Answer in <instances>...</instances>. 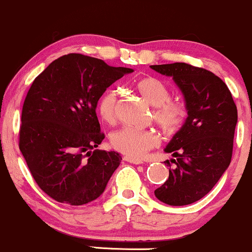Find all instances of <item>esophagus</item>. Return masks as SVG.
Here are the masks:
<instances>
[{
  "mask_svg": "<svg viewBox=\"0 0 252 252\" xmlns=\"http://www.w3.org/2000/svg\"><path fill=\"white\" fill-rule=\"evenodd\" d=\"M124 160H126V162H129L132 164H141V163H143V159H140V158H132V157H128V156L124 157Z\"/></svg>",
  "mask_w": 252,
  "mask_h": 252,
  "instance_id": "1",
  "label": "esophagus"
}]
</instances>
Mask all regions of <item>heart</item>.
Returning <instances> with one entry per match:
<instances>
[{
  "instance_id": "b5f03b06",
  "label": "heart",
  "mask_w": 252,
  "mask_h": 252,
  "mask_svg": "<svg viewBox=\"0 0 252 252\" xmlns=\"http://www.w3.org/2000/svg\"><path fill=\"white\" fill-rule=\"evenodd\" d=\"M138 92L155 109V119L165 132L179 131L187 117V109L181 101L170 100V90L162 80L157 77H144L135 83ZM118 92L108 89L100 96L97 112L101 119L111 124L117 117ZM159 135L150 129L133 126H124L111 134L112 146L121 154L132 158L143 157L149 150L159 144Z\"/></svg>"
}]
</instances>
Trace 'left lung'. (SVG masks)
I'll use <instances>...</instances> for the list:
<instances>
[{
    "label": "left lung",
    "mask_w": 252,
    "mask_h": 252,
    "mask_svg": "<svg viewBox=\"0 0 252 252\" xmlns=\"http://www.w3.org/2000/svg\"><path fill=\"white\" fill-rule=\"evenodd\" d=\"M172 77L185 97L188 117L164 151L176 159L169 179L155 190L170 206L190 205L212 190L232 158L237 107L221 78L186 63L151 65ZM166 164H170L166 160Z\"/></svg>",
    "instance_id": "left-lung-1"
}]
</instances>
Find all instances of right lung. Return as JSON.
<instances>
[{"label":"right lung","instance_id":"obj_1","mask_svg":"<svg viewBox=\"0 0 252 252\" xmlns=\"http://www.w3.org/2000/svg\"><path fill=\"white\" fill-rule=\"evenodd\" d=\"M131 72L69 53L33 81L22 107L19 148L36 185L56 201L86 205L106 189L123 158L96 150L104 139L96 106L109 86Z\"/></svg>","mask_w":252,"mask_h":252}]
</instances>
